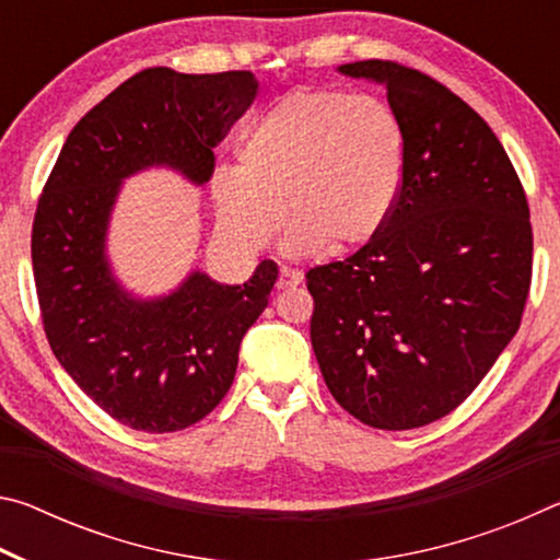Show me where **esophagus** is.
I'll return each instance as SVG.
<instances>
[{"label": "esophagus", "instance_id": "34e87169", "mask_svg": "<svg viewBox=\"0 0 560 560\" xmlns=\"http://www.w3.org/2000/svg\"><path fill=\"white\" fill-rule=\"evenodd\" d=\"M303 281V273L299 269H291V267H281L279 271V281H277V289H293L299 287V283Z\"/></svg>", "mask_w": 560, "mask_h": 560}]
</instances>
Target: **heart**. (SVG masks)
<instances>
[{
    "label": "heart",
    "mask_w": 560,
    "mask_h": 560,
    "mask_svg": "<svg viewBox=\"0 0 560 560\" xmlns=\"http://www.w3.org/2000/svg\"><path fill=\"white\" fill-rule=\"evenodd\" d=\"M242 167H217V224L244 252L291 224L289 252L348 254L385 230L400 200L407 145L393 108L373 96L296 91L244 130Z\"/></svg>",
    "instance_id": "b5f03b06"
}]
</instances>
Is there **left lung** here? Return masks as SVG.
I'll return each instance as SVG.
<instances>
[{
	"label": "left lung",
	"mask_w": 560,
	"mask_h": 560,
	"mask_svg": "<svg viewBox=\"0 0 560 560\" xmlns=\"http://www.w3.org/2000/svg\"><path fill=\"white\" fill-rule=\"evenodd\" d=\"M385 86L407 165L385 230L306 273L311 343L336 402L377 430H412L471 395L516 336L530 287L528 202L485 118L395 61L338 66Z\"/></svg>",
	"instance_id": "left-lung-1"
}]
</instances>
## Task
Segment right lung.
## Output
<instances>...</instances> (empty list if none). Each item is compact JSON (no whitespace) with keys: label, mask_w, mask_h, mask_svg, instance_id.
Here are the masks:
<instances>
[{"label":"right lung","mask_w":560,"mask_h":560,"mask_svg":"<svg viewBox=\"0 0 560 560\" xmlns=\"http://www.w3.org/2000/svg\"><path fill=\"white\" fill-rule=\"evenodd\" d=\"M257 89L252 71H140L75 122L44 185L32 264L46 338L73 383L130 430H185L222 402L279 267L264 259L242 287L192 271L167 296L136 299L106 257L120 183L165 165L205 185L214 145Z\"/></svg>","instance_id":"add662e5"}]
</instances>
